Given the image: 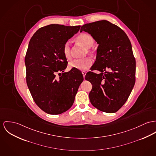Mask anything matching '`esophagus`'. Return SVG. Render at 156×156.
I'll return each mask as SVG.
<instances>
[{
    "label": "esophagus",
    "instance_id": "obj_1",
    "mask_svg": "<svg viewBox=\"0 0 156 156\" xmlns=\"http://www.w3.org/2000/svg\"><path fill=\"white\" fill-rule=\"evenodd\" d=\"M82 73H83V76H84V78H85V75H86L87 72H85V71H82Z\"/></svg>",
    "mask_w": 156,
    "mask_h": 156
}]
</instances>
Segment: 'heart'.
<instances>
[{
  "label": "heart",
  "instance_id": "1",
  "mask_svg": "<svg viewBox=\"0 0 156 156\" xmlns=\"http://www.w3.org/2000/svg\"><path fill=\"white\" fill-rule=\"evenodd\" d=\"M76 40L80 43L84 45L87 48H90L94 44V38L92 36L87 33H83L80 34L76 38ZM63 53L67 59L71 58V48L68 42L64 44L63 47ZM93 64V61L91 58L86 57L83 59H75L69 63V66L71 68L78 69L80 71L87 70Z\"/></svg>",
  "mask_w": 156,
  "mask_h": 156
}]
</instances>
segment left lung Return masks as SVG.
<instances>
[{
    "label": "left lung",
    "mask_w": 156,
    "mask_h": 156,
    "mask_svg": "<svg viewBox=\"0 0 156 156\" xmlns=\"http://www.w3.org/2000/svg\"><path fill=\"white\" fill-rule=\"evenodd\" d=\"M91 34L98 46L92 70L85 79L92 84L89 98L92 105L100 111L115 113L125 103L135 83L136 62L132 45L126 33L106 20L84 24L80 32ZM110 68L111 72H102Z\"/></svg>",
    "instance_id": "obj_1"
}]
</instances>
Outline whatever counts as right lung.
Listing matches in <instances>:
<instances>
[{"instance_id": "right-lung-1", "label": "right lung", "mask_w": 156, "mask_h": 156, "mask_svg": "<svg viewBox=\"0 0 156 156\" xmlns=\"http://www.w3.org/2000/svg\"><path fill=\"white\" fill-rule=\"evenodd\" d=\"M81 26L50 24L38 29L31 37L25 58L27 84L36 105L50 115L61 114L71 108L84 80L79 70L65 72L67 59L65 43ZM62 72L59 78L55 73Z\"/></svg>"}]
</instances>
